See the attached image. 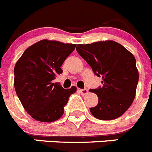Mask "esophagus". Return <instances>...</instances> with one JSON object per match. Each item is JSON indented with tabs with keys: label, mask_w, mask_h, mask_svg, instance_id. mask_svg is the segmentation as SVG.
<instances>
[{
	"label": "esophagus",
	"mask_w": 152,
	"mask_h": 152,
	"mask_svg": "<svg viewBox=\"0 0 152 152\" xmlns=\"http://www.w3.org/2000/svg\"><path fill=\"white\" fill-rule=\"evenodd\" d=\"M79 91L81 92L82 95H86V94H88V91L87 88H84V89H79Z\"/></svg>",
	"instance_id": "1"
}]
</instances>
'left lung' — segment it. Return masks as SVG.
<instances>
[{"label":"left lung","instance_id":"8db88e82","mask_svg":"<svg viewBox=\"0 0 152 152\" xmlns=\"http://www.w3.org/2000/svg\"><path fill=\"white\" fill-rule=\"evenodd\" d=\"M76 50L88 63L103 86L90 89L98 103L90 108L95 118L111 120L122 116L133 102L139 82V71L133 54L112 40L77 45Z\"/></svg>","mask_w":152,"mask_h":152}]
</instances>
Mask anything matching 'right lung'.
<instances>
[{
	"label": "right lung",
	"instance_id": "obj_1",
	"mask_svg": "<svg viewBox=\"0 0 152 152\" xmlns=\"http://www.w3.org/2000/svg\"><path fill=\"white\" fill-rule=\"evenodd\" d=\"M76 45L44 39L28 47L14 66V87L26 111L35 120L50 123L61 118L64 107L77 88L64 89L52 83Z\"/></svg>",
	"mask_w": 152,
	"mask_h": 152
}]
</instances>
